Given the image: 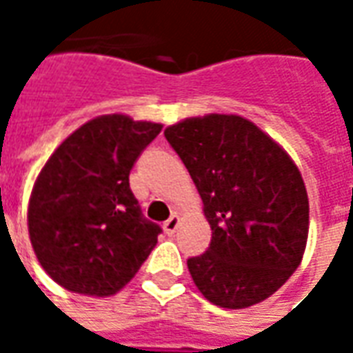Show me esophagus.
Instances as JSON below:
<instances>
[{"label": "esophagus", "mask_w": 353, "mask_h": 353, "mask_svg": "<svg viewBox=\"0 0 353 353\" xmlns=\"http://www.w3.org/2000/svg\"><path fill=\"white\" fill-rule=\"evenodd\" d=\"M177 227H179V217H177V215H172L168 221H164V225H162V229H164V232H166L168 236H172V234L176 232Z\"/></svg>", "instance_id": "obj_1"}]
</instances>
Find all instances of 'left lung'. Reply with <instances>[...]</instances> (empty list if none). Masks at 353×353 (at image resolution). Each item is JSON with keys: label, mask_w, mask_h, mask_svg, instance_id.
<instances>
[{"label": "left lung", "mask_w": 353, "mask_h": 353, "mask_svg": "<svg viewBox=\"0 0 353 353\" xmlns=\"http://www.w3.org/2000/svg\"><path fill=\"white\" fill-rule=\"evenodd\" d=\"M204 202L212 242L187 259L210 303L248 308L301 265L308 196L301 172L274 139L238 115L187 119L164 130Z\"/></svg>", "instance_id": "obj_1"}]
</instances>
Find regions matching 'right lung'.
<instances>
[{"mask_svg":"<svg viewBox=\"0 0 353 353\" xmlns=\"http://www.w3.org/2000/svg\"><path fill=\"white\" fill-rule=\"evenodd\" d=\"M162 124L103 115L73 132L37 177L28 229L52 280L83 295L124 288L157 245L162 229L141 214L130 170Z\"/></svg>","mask_w":353,"mask_h":353,"instance_id":"add662e5","label":"right lung"}]
</instances>
